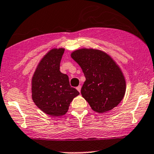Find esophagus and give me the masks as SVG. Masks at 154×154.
Segmentation results:
<instances>
[{"instance_id":"obj_1","label":"esophagus","mask_w":154,"mask_h":154,"mask_svg":"<svg viewBox=\"0 0 154 154\" xmlns=\"http://www.w3.org/2000/svg\"><path fill=\"white\" fill-rule=\"evenodd\" d=\"M77 90L79 92H80V91H81V85L77 86Z\"/></svg>"}]
</instances>
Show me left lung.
Instances as JSON below:
<instances>
[{
  "label": "left lung",
  "instance_id": "left-lung-1",
  "mask_svg": "<svg viewBox=\"0 0 154 154\" xmlns=\"http://www.w3.org/2000/svg\"><path fill=\"white\" fill-rule=\"evenodd\" d=\"M71 56L82 69L86 80L81 94L93 110L102 113L118 106L126 92V81L112 58L101 50L85 48Z\"/></svg>",
  "mask_w": 154,
  "mask_h": 154
}]
</instances>
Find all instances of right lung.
<instances>
[{
  "mask_svg": "<svg viewBox=\"0 0 154 154\" xmlns=\"http://www.w3.org/2000/svg\"><path fill=\"white\" fill-rule=\"evenodd\" d=\"M64 49H52L45 55L32 78V99L35 104L51 116L65 115L70 103L80 93L71 87L69 77L60 71Z\"/></svg>",
  "mask_w": 154,
  "mask_h": 154,
  "instance_id": "add662e5",
  "label": "right lung"
}]
</instances>
